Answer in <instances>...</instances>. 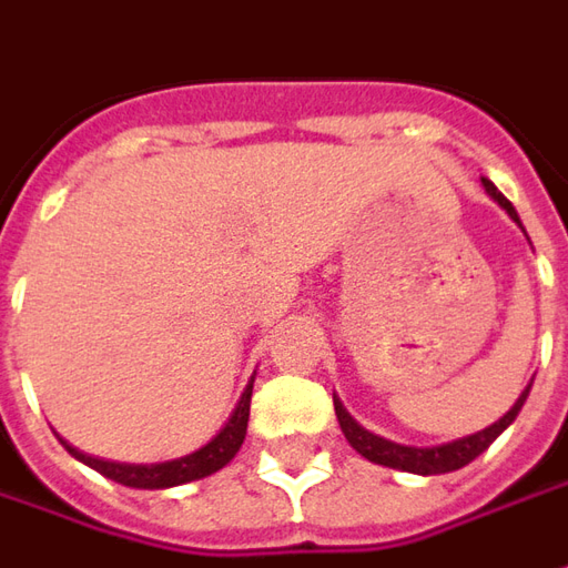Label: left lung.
<instances>
[{
    "mask_svg": "<svg viewBox=\"0 0 568 568\" xmlns=\"http://www.w3.org/2000/svg\"><path fill=\"white\" fill-rule=\"evenodd\" d=\"M483 187L489 193L491 200L498 202L501 209H505L510 221H517L519 215L517 209L507 202V196L501 190L495 187L491 181L483 178ZM523 227V224H519ZM532 387V384H529ZM529 387L519 394V399L514 406L507 408L505 415L498 418L489 427H483L477 434L462 436V439H452V443H443V446H403V443H394V439H384V436L372 434L366 430L363 424H356L351 412L344 408L338 396H335V415H338V424L344 436H347V443H351L353 449L359 452L363 458H368L372 464H384V467H394V470H406V474H422V477H434V474H449V470H458L464 464H470L477 455L489 449L491 443L498 439V436L505 434L507 427L514 424V418L519 415V408L526 403V396H529Z\"/></svg>",
    "mask_w": 568,
    "mask_h": 568,
    "instance_id": "8db88e82",
    "label": "left lung"
}]
</instances>
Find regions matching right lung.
Here are the masks:
<instances>
[{"mask_svg": "<svg viewBox=\"0 0 568 568\" xmlns=\"http://www.w3.org/2000/svg\"><path fill=\"white\" fill-rule=\"evenodd\" d=\"M252 384H255V378L248 381V387H245L243 396H240V403L233 408V415L227 418V424H224L205 446H200L196 452H190L184 458H172V462L160 464L101 462V458H91L85 452L73 449V446L63 443V439L61 443L77 462L89 464L91 470H98V474H104L106 479L122 483V486H132V489H172V486H184V483H193V479L212 477V474L221 470L224 464L233 462V455L240 452V446H243L245 439V427H248Z\"/></svg>", "mask_w": 568, "mask_h": 568, "instance_id": "1", "label": "right lung"}]
</instances>
